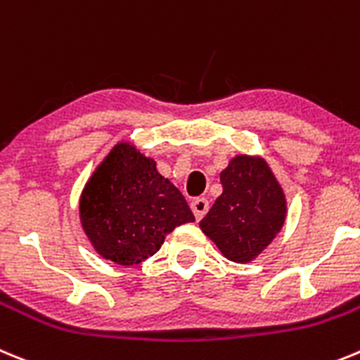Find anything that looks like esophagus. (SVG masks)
<instances>
[{"instance_id": "esophagus-1", "label": "esophagus", "mask_w": 360, "mask_h": 360, "mask_svg": "<svg viewBox=\"0 0 360 360\" xmlns=\"http://www.w3.org/2000/svg\"><path fill=\"white\" fill-rule=\"evenodd\" d=\"M208 208H210V204L206 199H195L192 202V212H193V215H195L197 220H200L204 215H206Z\"/></svg>"}]
</instances>
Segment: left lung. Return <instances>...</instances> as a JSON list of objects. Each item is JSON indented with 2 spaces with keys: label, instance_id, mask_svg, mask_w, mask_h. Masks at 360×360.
Wrapping results in <instances>:
<instances>
[{
  "label": "left lung",
  "instance_id": "1",
  "mask_svg": "<svg viewBox=\"0 0 360 360\" xmlns=\"http://www.w3.org/2000/svg\"><path fill=\"white\" fill-rule=\"evenodd\" d=\"M222 193L199 222L202 233L231 262H251L280 231L285 195L260 158L236 156L220 174Z\"/></svg>",
  "mask_w": 360,
  "mask_h": 360
}]
</instances>
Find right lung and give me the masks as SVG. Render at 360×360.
Wrapping results in <instances>:
<instances>
[{"instance_id":"1","label":"right lung","mask_w":360,"mask_h":360,"mask_svg":"<svg viewBox=\"0 0 360 360\" xmlns=\"http://www.w3.org/2000/svg\"><path fill=\"white\" fill-rule=\"evenodd\" d=\"M80 220L103 258L134 265L160 251L174 228L195 217L183 193L158 172L156 161L120 143L87 181Z\"/></svg>"}]
</instances>
